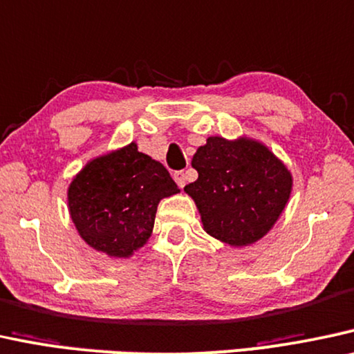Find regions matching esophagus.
I'll use <instances>...</instances> for the list:
<instances>
[{"instance_id": "obj_1", "label": "esophagus", "mask_w": 354, "mask_h": 354, "mask_svg": "<svg viewBox=\"0 0 354 354\" xmlns=\"http://www.w3.org/2000/svg\"><path fill=\"white\" fill-rule=\"evenodd\" d=\"M173 178H174V181H176V185L181 187H185V185H186V176H185V171H176L173 174Z\"/></svg>"}]
</instances>
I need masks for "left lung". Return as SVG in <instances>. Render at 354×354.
I'll use <instances>...</instances> for the list:
<instances>
[{
	"label": "left lung",
	"mask_w": 354,
	"mask_h": 354,
	"mask_svg": "<svg viewBox=\"0 0 354 354\" xmlns=\"http://www.w3.org/2000/svg\"><path fill=\"white\" fill-rule=\"evenodd\" d=\"M191 165L199 176L185 191L198 205L204 230L232 247H247L266 235L292 189L283 162L250 138L209 137Z\"/></svg>",
	"instance_id": "1"
}]
</instances>
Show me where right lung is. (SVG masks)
Instances as JSON below:
<instances>
[{"mask_svg":"<svg viewBox=\"0 0 354 354\" xmlns=\"http://www.w3.org/2000/svg\"><path fill=\"white\" fill-rule=\"evenodd\" d=\"M180 192L168 169L137 144L91 160L68 187V209L89 247L114 258H129L153 230L163 198Z\"/></svg>","mask_w":354,"mask_h":354,"instance_id":"add662e5","label":"right lung"}]
</instances>
